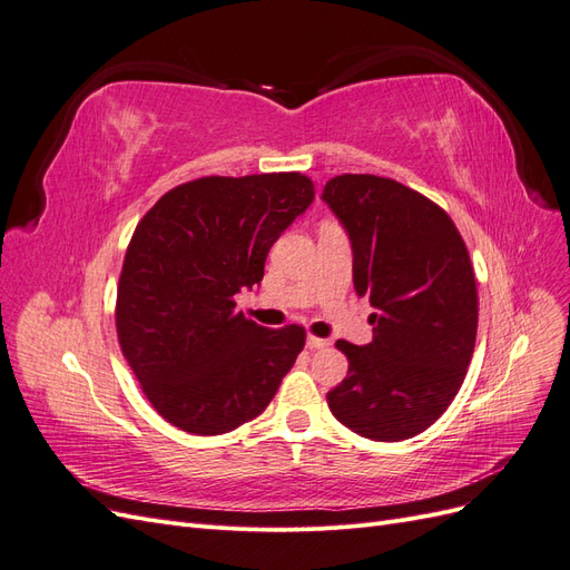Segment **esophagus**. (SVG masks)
<instances>
[{
	"label": "esophagus",
	"instance_id": "34e87169",
	"mask_svg": "<svg viewBox=\"0 0 570 570\" xmlns=\"http://www.w3.org/2000/svg\"><path fill=\"white\" fill-rule=\"evenodd\" d=\"M327 344H331V342L323 340V337H316V335H308L306 337V347L308 350H323V347H327Z\"/></svg>",
	"mask_w": 570,
	"mask_h": 570
}]
</instances>
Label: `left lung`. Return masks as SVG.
Wrapping results in <instances>:
<instances>
[{
    "label": "left lung",
    "instance_id": "8db88e82",
    "mask_svg": "<svg viewBox=\"0 0 570 570\" xmlns=\"http://www.w3.org/2000/svg\"><path fill=\"white\" fill-rule=\"evenodd\" d=\"M323 202L350 235L356 295L375 308L373 342H335L350 371L327 406L368 440H409L442 416L471 364L478 289L469 249L442 206L392 178L335 176Z\"/></svg>",
    "mask_w": 570,
    "mask_h": 570
}]
</instances>
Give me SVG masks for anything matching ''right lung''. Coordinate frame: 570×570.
<instances>
[{
    "instance_id": "right-lung-1",
    "label": "right lung",
    "mask_w": 570,
    "mask_h": 570,
    "mask_svg": "<svg viewBox=\"0 0 570 570\" xmlns=\"http://www.w3.org/2000/svg\"><path fill=\"white\" fill-rule=\"evenodd\" d=\"M314 202L302 174L206 176L151 206L128 245L116 295L120 352L149 404L193 435L262 413L306 331L256 325L235 295L262 283L268 249Z\"/></svg>"
}]
</instances>
